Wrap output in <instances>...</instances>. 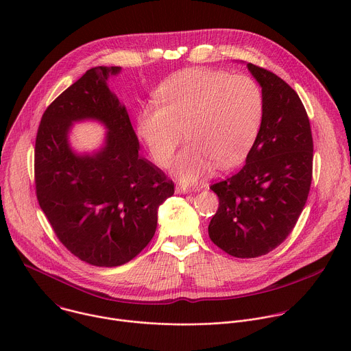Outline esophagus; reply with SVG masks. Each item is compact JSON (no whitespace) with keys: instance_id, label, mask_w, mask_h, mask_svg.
<instances>
[{"instance_id":"1","label":"esophagus","mask_w":351,"mask_h":351,"mask_svg":"<svg viewBox=\"0 0 351 351\" xmlns=\"http://www.w3.org/2000/svg\"><path fill=\"white\" fill-rule=\"evenodd\" d=\"M176 191H178V193H180V194H186V193H190V191H191V189H190V187H186V186L179 184V186H176Z\"/></svg>"}]
</instances>
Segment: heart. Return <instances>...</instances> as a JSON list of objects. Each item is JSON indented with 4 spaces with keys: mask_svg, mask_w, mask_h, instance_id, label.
Returning <instances> with one entry per match:
<instances>
[{
    "mask_svg": "<svg viewBox=\"0 0 351 351\" xmlns=\"http://www.w3.org/2000/svg\"><path fill=\"white\" fill-rule=\"evenodd\" d=\"M158 103L144 104L136 129L154 161L171 164L183 137L189 140L175 173L194 182L208 172L236 165L254 143L264 115L260 84L247 75L193 68L168 77L156 91Z\"/></svg>",
    "mask_w": 351,
    "mask_h": 351,
    "instance_id": "heart-1",
    "label": "heart"
}]
</instances>
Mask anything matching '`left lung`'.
<instances>
[{
	"label": "left lung",
	"mask_w": 351,
	"mask_h": 351,
	"mask_svg": "<svg viewBox=\"0 0 351 351\" xmlns=\"http://www.w3.org/2000/svg\"><path fill=\"white\" fill-rule=\"evenodd\" d=\"M263 88L264 115L244 167L211 184L219 198L208 234L229 256L256 258L276 248L302 214L313 180V134L297 93L279 76L247 64Z\"/></svg>",
	"instance_id": "left-lung-1"
}]
</instances>
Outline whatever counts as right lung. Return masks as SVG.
Returning a JSON list of instances; mask_svg holds the SVG:
<instances>
[{"instance_id": "obj_1", "label": "right lung", "mask_w": 351, "mask_h": 351, "mask_svg": "<svg viewBox=\"0 0 351 351\" xmlns=\"http://www.w3.org/2000/svg\"><path fill=\"white\" fill-rule=\"evenodd\" d=\"M119 66H95L60 94L43 114L34 147L40 208L60 241L82 261L118 267L152 241L158 207L173 182L138 156L125 106L107 80ZM94 119L108 128L105 147L90 156L71 152L73 121Z\"/></svg>"}]
</instances>
